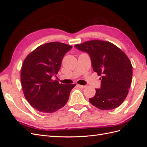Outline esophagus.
<instances>
[{
    "label": "esophagus",
    "instance_id": "esophagus-1",
    "mask_svg": "<svg viewBox=\"0 0 147 147\" xmlns=\"http://www.w3.org/2000/svg\"><path fill=\"white\" fill-rule=\"evenodd\" d=\"M77 86L78 88H81V89H83V88H85L86 86H84V85H81V84H77Z\"/></svg>",
    "mask_w": 147,
    "mask_h": 147
}]
</instances>
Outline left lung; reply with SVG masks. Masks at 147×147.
Returning a JSON list of instances; mask_svg holds the SVG:
<instances>
[{"label":"left lung","mask_w":147,"mask_h":147,"mask_svg":"<svg viewBox=\"0 0 147 147\" xmlns=\"http://www.w3.org/2000/svg\"><path fill=\"white\" fill-rule=\"evenodd\" d=\"M75 47L90 56L93 70L101 75V86L96 89L90 103L100 110L118 107L125 100L132 77V66L121 49L109 42L90 40Z\"/></svg>","instance_id":"1"}]
</instances>
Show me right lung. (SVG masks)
Wrapping results in <instances>:
<instances>
[{"label":"right lung","instance_id":"obj_1","mask_svg":"<svg viewBox=\"0 0 147 147\" xmlns=\"http://www.w3.org/2000/svg\"><path fill=\"white\" fill-rule=\"evenodd\" d=\"M72 46L50 42L39 46L27 56L21 71L25 98L33 107L50 113L63 108L75 84H60L52 80L61 68L62 60Z\"/></svg>","mask_w":147,"mask_h":147}]
</instances>
